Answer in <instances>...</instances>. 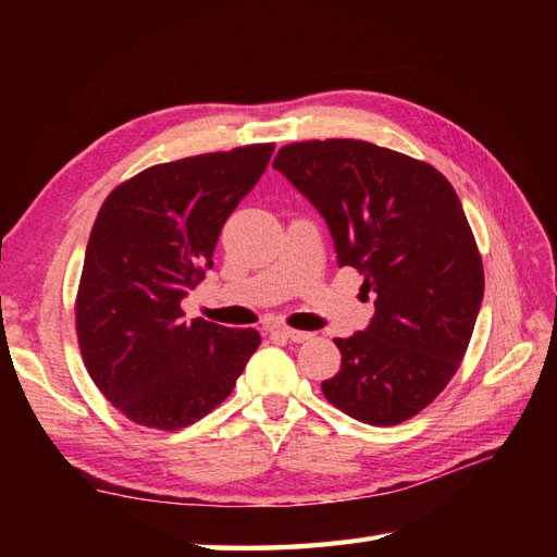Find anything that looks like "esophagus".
<instances>
[{
	"instance_id": "1",
	"label": "esophagus",
	"mask_w": 557,
	"mask_h": 557,
	"mask_svg": "<svg viewBox=\"0 0 557 557\" xmlns=\"http://www.w3.org/2000/svg\"><path fill=\"white\" fill-rule=\"evenodd\" d=\"M275 333H277V335H282V337H285V339H289V342H306V339H311V333H304V330L277 327Z\"/></svg>"
}]
</instances>
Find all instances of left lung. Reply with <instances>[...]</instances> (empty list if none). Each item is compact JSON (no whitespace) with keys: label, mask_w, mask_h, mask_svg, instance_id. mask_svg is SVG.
Segmentation results:
<instances>
[{"label":"left lung","mask_w":557,"mask_h":557,"mask_svg":"<svg viewBox=\"0 0 557 557\" xmlns=\"http://www.w3.org/2000/svg\"><path fill=\"white\" fill-rule=\"evenodd\" d=\"M272 168L321 212L337 265L363 275L375 315L337 337L323 395L351 419L395 425L443 393L483 301V265L455 188L435 168L354 138L280 148Z\"/></svg>","instance_id":"1"}]
</instances>
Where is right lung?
Segmentation results:
<instances>
[{"label": "right lung", "instance_id": "1", "mask_svg": "<svg viewBox=\"0 0 557 557\" xmlns=\"http://www.w3.org/2000/svg\"><path fill=\"white\" fill-rule=\"evenodd\" d=\"M275 146L164 162L116 186L92 224L76 297L86 369L126 419L180 431L230 397L256 330L184 321L182 299L212 268L222 224Z\"/></svg>", "mask_w": 557, "mask_h": 557}]
</instances>
